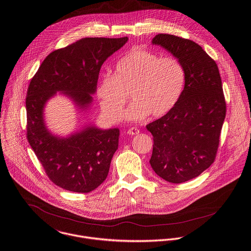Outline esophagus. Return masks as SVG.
Returning a JSON list of instances; mask_svg holds the SVG:
<instances>
[{
    "label": "esophagus",
    "instance_id": "1",
    "mask_svg": "<svg viewBox=\"0 0 251 251\" xmlns=\"http://www.w3.org/2000/svg\"><path fill=\"white\" fill-rule=\"evenodd\" d=\"M127 134H128V135H132V136L138 135V134H140V130H139L138 128L132 127V128H130V129L127 131Z\"/></svg>",
    "mask_w": 251,
    "mask_h": 251
}]
</instances>
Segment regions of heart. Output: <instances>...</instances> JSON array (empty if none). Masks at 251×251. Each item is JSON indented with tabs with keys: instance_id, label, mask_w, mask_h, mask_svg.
Here are the masks:
<instances>
[{
	"instance_id": "obj_1",
	"label": "heart",
	"mask_w": 251,
	"mask_h": 251,
	"mask_svg": "<svg viewBox=\"0 0 251 251\" xmlns=\"http://www.w3.org/2000/svg\"><path fill=\"white\" fill-rule=\"evenodd\" d=\"M185 80V70L178 59L134 49L116 63L114 75L100 78L97 96L105 118L118 122L131 93L134 102L125 118L140 121L150 114L162 117L171 112L181 98Z\"/></svg>"
}]
</instances>
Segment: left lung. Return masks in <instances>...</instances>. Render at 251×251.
Masks as SVG:
<instances>
[{
  "label": "left lung",
  "mask_w": 251,
  "mask_h": 251,
  "mask_svg": "<svg viewBox=\"0 0 251 251\" xmlns=\"http://www.w3.org/2000/svg\"><path fill=\"white\" fill-rule=\"evenodd\" d=\"M152 45L178 59L186 75L181 98L167 115L147 125L153 136L151 167L163 179L181 183L214 161L226 102L216 63L190 40L158 34Z\"/></svg>",
  "instance_id": "obj_1"
}]
</instances>
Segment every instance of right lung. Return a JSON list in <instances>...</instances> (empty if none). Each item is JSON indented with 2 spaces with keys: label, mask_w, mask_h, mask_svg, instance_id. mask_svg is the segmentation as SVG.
I'll list each match as a JSON object with an SVG mask.
<instances>
[{
  "label": "right lung",
  "mask_w": 251,
  "mask_h": 251,
  "mask_svg": "<svg viewBox=\"0 0 251 251\" xmlns=\"http://www.w3.org/2000/svg\"><path fill=\"white\" fill-rule=\"evenodd\" d=\"M127 42V37L81 39L51 52L30 82L27 139L50 179L65 190L88 193L104 181L118 149L119 129L89 123L67 137L54 135L45 121L47 102L59 92L80 111L88 110L101 65Z\"/></svg>",
  "instance_id": "right-lung-1"
}]
</instances>
